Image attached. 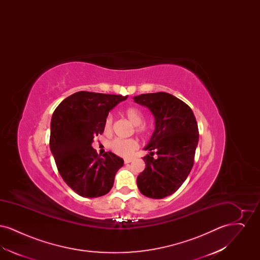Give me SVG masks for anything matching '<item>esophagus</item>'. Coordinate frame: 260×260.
I'll return each instance as SVG.
<instances>
[{"mask_svg":"<svg viewBox=\"0 0 260 260\" xmlns=\"http://www.w3.org/2000/svg\"><path fill=\"white\" fill-rule=\"evenodd\" d=\"M124 164H128V162H131V161H133V159H131V158H126V159H124Z\"/></svg>","mask_w":260,"mask_h":260,"instance_id":"esophagus-1","label":"esophagus"}]
</instances>
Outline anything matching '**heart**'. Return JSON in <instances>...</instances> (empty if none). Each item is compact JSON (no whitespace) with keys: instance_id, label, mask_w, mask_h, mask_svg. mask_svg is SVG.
Wrapping results in <instances>:
<instances>
[{"instance_id":"obj_1","label":"heart","mask_w":260,"mask_h":260,"mask_svg":"<svg viewBox=\"0 0 260 260\" xmlns=\"http://www.w3.org/2000/svg\"><path fill=\"white\" fill-rule=\"evenodd\" d=\"M124 114H125L126 118L129 120V122L136 125V131L138 134L143 135L147 132V127L144 124H141L144 121V117H143L142 112L140 111L138 108L128 107L125 109ZM112 123H113V118H112V116H108L107 119L105 120V124H104V128L106 132L110 131ZM137 147H138L137 141L133 138H128V139L116 138L110 143V148L112 149V151L115 152L117 155H120L123 157L132 156Z\"/></svg>"}]
</instances>
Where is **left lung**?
<instances>
[{
	"mask_svg": "<svg viewBox=\"0 0 260 260\" xmlns=\"http://www.w3.org/2000/svg\"><path fill=\"white\" fill-rule=\"evenodd\" d=\"M134 100L155 118L154 133L144 147L149 151L143 157L145 170L137 176V187L148 198H165L182 185L192 170L199 141L196 118L186 103L168 92L143 93Z\"/></svg>",
	"mask_w": 260,
	"mask_h": 260,
	"instance_id": "obj_1",
	"label": "left lung"
}]
</instances>
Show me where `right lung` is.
<instances>
[{"label": "right lung", "mask_w": 260, "mask_h": 260, "mask_svg": "<svg viewBox=\"0 0 260 260\" xmlns=\"http://www.w3.org/2000/svg\"><path fill=\"white\" fill-rule=\"evenodd\" d=\"M126 99L78 91L64 99L52 114L50 151L65 183L84 198L107 194L124 165V160L112 152L100 158L91 144L104 132L109 111Z\"/></svg>", "instance_id": "obj_1"}]
</instances>
